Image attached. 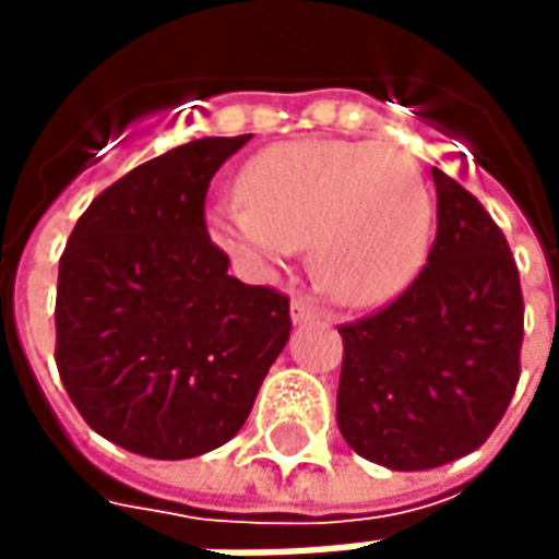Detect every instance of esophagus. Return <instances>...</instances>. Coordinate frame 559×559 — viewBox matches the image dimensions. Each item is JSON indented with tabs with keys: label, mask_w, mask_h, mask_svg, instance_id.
I'll list each match as a JSON object with an SVG mask.
<instances>
[{
	"label": "esophagus",
	"mask_w": 559,
	"mask_h": 559,
	"mask_svg": "<svg viewBox=\"0 0 559 559\" xmlns=\"http://www.w3.org/2000/svg\"><path fill=\"white\" fill-rule=\"evenodd\" d=\"M290 314H293V323H311V320L320 317V308H317L311 299H305V296H293Z\"/></svg>",
	"instance_id": "1"
}]
</instances>
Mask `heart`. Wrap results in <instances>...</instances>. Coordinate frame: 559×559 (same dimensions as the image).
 <instances>
[{"label":"heart","mask_w":559,"mask_h":559,"mask_svg":"<svg viewBox=\"0 0 559 559\" xmlns=\"http://www.w3.org/2000/svg\"><path fill=\"white\" fill-rule=\"evenodd\" d=\"M239 191L209 212L212 239L260 269L314 239L317 281L344 305L386 302L428 254V188L416 160L395 146L278 143L245 167Z\"/></svg>","instance_id":"1"}]
</instances>
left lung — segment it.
<instances>
[{"mask_svg": "<svg viewBox=\"0 0 559 559\" xmlns=\"http://www.w3.org/2000/svg\"><path fill=\"white\" fill-rule=\"evenodd\" d=\"M437 236L404 290L341 323L338 428L356 455L431 469L476 452L521 377L524 296L515 257L467 188L431 170Z\"/></svg>", "mask_w": 559, "mask_h": 559, "instance_id": "1", "label": "left lung"}]
</instances>
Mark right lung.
Masks as SVG:
<instances>
[{
  "label": "right lung",
  "instance_id": "add662e5",
  "mask_svg": "<svg viewBox=\"0 0 559 559\" xmlns=\"http://www.w3.org/2000/svg\"><path fill=\"white\" fill-rule=\"evenodd\" d=\"M251 134L203 138L95 197L59 257L56 368L92 431L179 461L230 440L290 338V299L227 275L206 191Z\"/></svg>",
  "mask_w": 559,
  "mask_h": 559
}]
</instances>
